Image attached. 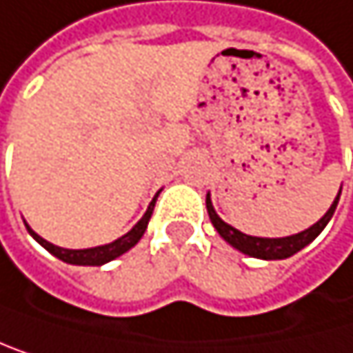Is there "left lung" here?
I'll return each instance as SVG.
<instances>
[{
	"instance_id": "obj_1",
	"label": "left lung",
	"mask_w": 353,
	"mask_h": 353,
	"mask_svg": "<svg viewBox=\"0 0 353 353\" xmlns=\"http://www.w3.org/2000/svg\"><path fill=\"white\" fill-rule=\"evenodd\" d=\"M339 196H341V188H339V194L334 196V201H332V205L328 208V212L316 224H311L309 228L301 230V233H296V235H290V237H254V235H245V233H241V230H237L235 226L226 224L216 214L210 192L205 196V205H208V214H210V220H212L214 228L218 230V235L228 245H233L241 254L252 256V259H261V261H283V259H290L292 254L301 252L305 245H309L311 241H314L322 233L324 226L330 222V218H332V214L336 210Z\"/></svg>"
}]
</instances>
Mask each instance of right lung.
I'll return each mask as SVG.
<instances>
[{
    "mask_svg": "<svg viewBox=\"0 0 353 353\" xmlns=\"http://www.w3.org/2000/svg\"><path fill=\"white\" fill-rule=\"evenodd\" d=\"M161 192V190H159ZM157 192V196H159ZM157 196L150 201V205H148L145 214L141 216V220L129 230V233H125L123 237H118L114 239L112 243H105V245H97V248H84V250H67V248H59L50 241H46L44 237H39L35 230L25 222L27 230H29V235L42 245L44 250H48L52 256H57L59 261L67 263V265H80V267H101L114 259H118V256H123L125 252H129L145 233V228H148V222H150V216H152V210H154V203H157Z\"/></svg>",
    "mask_w": 353,
    "mask_h": 353,
    "instance_id": "obj_1",
    "label": "right lung"
}]
</instances>
